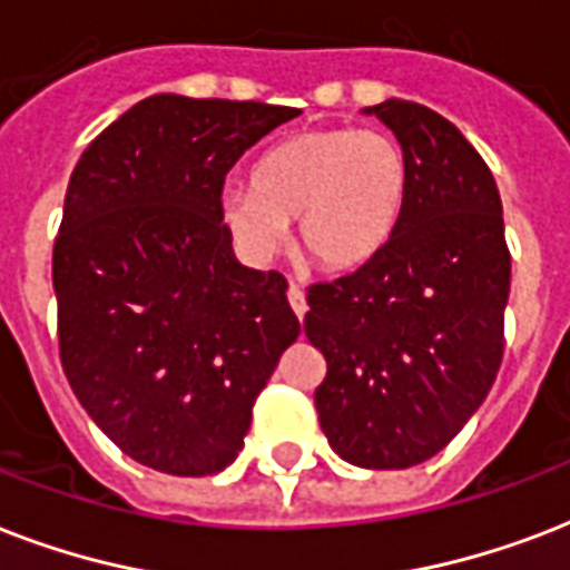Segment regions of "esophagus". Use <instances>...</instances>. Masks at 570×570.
I'll list each match as a JSON object with an SVG mask.
<instances>
[{"label": "esophagus", "instance_id": "esophagus-1", "mask_svg": "<svg viewBox=\"0 0 570 570\" xmlns=\"http://www.w3.org/2000/svg\"><path fill=\"white\" fill-rule=\"evenodd\" d=\"M288 303L291 308H294V315L303 317L306 315V294H303V288L299 285H288Z\"/></svg>", "mask_w": 570, "mask_h": 570}]
</instances>
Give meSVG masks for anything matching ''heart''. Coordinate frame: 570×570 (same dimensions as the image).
Listing matches in <instances>:
<instances>
[{
    "mask_svg": "<svg viewBox=\"0 0 570 570\" xmlns=\"http://www.w3.org/2000/svg\"><path fill=\"white\" fill-rule=\"evenodd\" d=\"M410 198V160L386 130L317 127L264 154L253 187H225L223 223L264 262L297 219L299 249L326 271H356L390 244Z\"/></svg>",
    "mask_w": 570,
    "mask_h": 570,
    "instance_id": "heart-1",
    "label": "heart"
}]
</instances>
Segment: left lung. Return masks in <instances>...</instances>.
Segmentation results:
<instances>
[{"label": "left lung", "instance_id": "1", "mask_svg": "<svg viewBox=\"0 0 570 570\" xmlns=\"http://www.w3.org/2000/svg\"><path fill=\"white\" fill-rule=\"evenodd\" d=\"M404 145L410 198L372 262L306 294V338L324 354L315 407L338 458L407 470L452 443L502 363L511 255L488 163L413 100L363 109Z\"/></svg>", "mask_w": 570, "mask_h": 570}]
</instances>
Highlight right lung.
<instances>
[{
  "mask_svg": "<svg viewBox=\"0 0 570 570\" xmlns=\"http://www.w3.org/2000/svg\"><path fill=\"white\" fill-rule=\"evenodd\" d=\"M297 116L145 97L70 175L52 246L61 368L97 428L151 470L232 464L258 392L297 342L288 282L237 262L219 210L228 169Z\"/></svg>",
  "mask_w": 570,
  "mask_h": 570,
  "instance_id": "1",
  "label": "right lung"
}]
</instances>
